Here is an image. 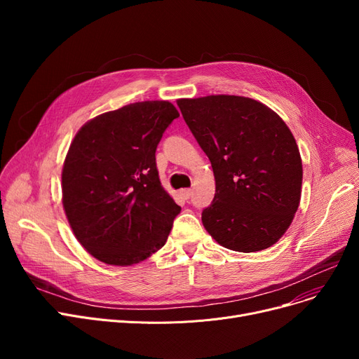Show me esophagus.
I'll use <instances>...</instances> for the list:
<instances>
[{
	"label": "esophagus",
	"instance_id": "1",
	"mask_svg": "<svg viewBox=\"0 0 359 359\" xmlns=\"http://www.w3.org/2000/svg\"><path fill=\"white\" fill-rule=\"evenodd\" d=\"M180 195H182L183 199H189L192 196V191L191 189H183V191H180Z\"/></svg>",
	"mask_w": 359,
	"mask_h": 359
}]
</instances>
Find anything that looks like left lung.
<instances>
[{
	"label": "left lung",
	"instance_id": "obj_1",
	"mask_svg": "<svg viewBox=\"0 0 359 359\" xmlns=\"http://www.w3.org/2000/svg\"><path fill=\"white\" fill-rule=\"evenodd\" d=\"M177 106L214 170L205 230L234 252L271 248L288 230L301 198L303 163L290 128L249 97L221 94L180 99Z\"/></svg>",
	"mask_w": 359,
	"mask_h": 359
}]
</instances>
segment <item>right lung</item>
I'll use <instances>...</instances> for the list:
<instances>
[{
  "instance_id": "obj_1",
  "label": "right lung",
  "mask_w": 359,
  "mask_h": 359,
  "mask_svg": "<svg viewBox=\"0 0 359 359\" xmlns=\"http://www.w3.org/2000/svg\"><path fill=\"white\" fill-rule=\"evenodd\" d=\"M179 111L138 102L87 122L62 168V205L81 246L107 265L142 262L164 246L180 206L161 186L156 149Z\"/></svg>"
}]
</instances>
